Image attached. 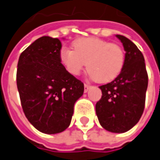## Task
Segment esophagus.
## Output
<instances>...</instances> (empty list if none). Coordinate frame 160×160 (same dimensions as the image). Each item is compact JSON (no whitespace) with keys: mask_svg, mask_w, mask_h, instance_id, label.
Segmentation results:
<instances>
[{"mask_svg":"<svg viewBox=\"0 0 160 160\" xmlns=\"http://www.w3.org/2000/svg\"><path fill=\"white\" fill-rule=\"evenodd\" d=\"M90 85L89 84H86V83H84V92H88V90L90 89Z\"/></svg>","mask_w":160,"mask_h":160,"instance_id":"esophagus-1","label":"esophagus"}]
</instances>
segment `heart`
Returning a JSON list of instances; mask_svg holds the SVG:
<instances>
[{
    "label": "heart",
    "mask_w": 160,
    "mask_h": 160,
    "mask_svg": "<svg viewBox=\"0 0 160 160\" xmlns=\"http://www.w3.org/2000/svg\"><path fill=\"white\" fill-rule=\"evenodd\" d=\"M74 50L62 48L60 60L74 76L79 75L87 64V69L97 82H108L120 75L125 62L122 48L94 37L80 38L72 43Z\"/></svg>",
    "instance_id": "1"
}]
</instances>
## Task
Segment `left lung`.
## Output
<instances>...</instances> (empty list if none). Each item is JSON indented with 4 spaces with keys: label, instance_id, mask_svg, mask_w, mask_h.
Here are the masks:
<instances>
[{
    "label": "left lung",
    "instance_id": "8db88e82",
    "mask_svg": "<svg viewBox=\"0 0 160 160\" xmlns=\"http://www.w3.org/2000/svg\"><path fill=\"white\" fill-rule=\"evenodd\" d=\"M125 50L122 72L111 82L99 86L102 97L96 104L100 125L108 131L124 133L132 128L142 116L148 86L144 58L134 43L116 35Z\"/></svg>",
    "mask_w": 160,
    "mask_h": 160
}]
</instances>
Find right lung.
<instances>
[{"mask_svg":"<svg viewBox=\"0 0 160 160\" xmlns=\"http://www.w3.org/2000/svg\"><path fill=\"white\" fill-rule=\"evenodd\" d=\"M61 49L60 39L44 36L18 60L17 85L22 110L33 127L45 134L62 132L69 126L74 105L84 90L61 62Z\"/></svg>","mask_w":160,"mask_h":160,"instance_id":"add662e5","label":"right lung"}]
</instances>
